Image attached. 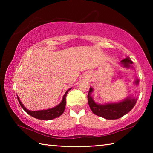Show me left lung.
Wrapping results in <instances>:
<instances>
[{
  "mask_svg": "<svg viewBox=\"0 0 153 153\" xmlns=\"http://www.w3.org/2000/svg\"><path fill=\"white\" fill-rule=\"evenodd\" d=\"M133 62L128 56L121 61V64L126 68H129L131 67V64ZM134 84L138 85L139 84V80L136 79ZM94 90L90 87L88 94V102L90 109L95 115L105 118L106 120H117L123 117L132 109L137 101L136 98L128 97L120 102L107 103L105 105L97 104L94 102L91 96V93Z\"/></svg>",
  "mask_w": 153,
  "mask_h": 153,
  "instance_id": "8db88e82",
  "label": "left lung"
}]
</instances>
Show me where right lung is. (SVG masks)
Returning a JSON list of instances; mask_svg holds the SVG:
<instances>
[{"instance_id":"obj_1","label":"right lung","mask_w":153,"mask_h":153,"mask_svg":"<svg viewBox=\"0 0 153 153\" xmlns=\"http://www.w3.org/2000/svg\"><path fill=\"white\" fill-rule=\"evenodd\" d=\"M71 89V88L68 89L66 91V92L65 93V94L63 95V99H62L60 104H59L57 106H56L55 107L49 108V109H46V110H40V111H36L28 110L24 107V105H23V104L19 99V98L18 97L17 95V97L18 101H19L21 107L23 108V109H24L25 112L29 114V115L32 116V117H34L36 119H38V120H53V119L59 117V116L61 115L65 111V105H66L67 94Z\"/></svg>"}]
</instances>
